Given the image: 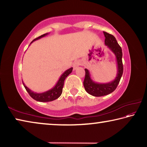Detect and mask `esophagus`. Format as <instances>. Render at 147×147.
I'll return each mask as SVG.
<instances>
[{
	"mask_svg": "<svg viewBox=\"0 0 147 147\" xmlns=\"http://www.w3.org/2000/svg\"><path fill=\"white\" fill-rule=\"evenodd\" d=\"M80 65V62L79 61H74V63H73V65L74 70H75V69H76L77 68H78Z\"/></svg>",
	"mask_w": 147,
	"mask_h": 147,
	"instance_id": "34e87169",
	"label": "esophagus"
}]
</instances>
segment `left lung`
Listing matches in <instances>:
<instances>
[{
    "label": "left lung",
    "mask_w": 147,
    "mask_h": 147,
    "mask_svg": "<svg viewBox=\"0 0 147 147\" xmlns=\"http://www.w3.org/2000/svg\"><path fill=\"white\" fill-rule=\"evenodd\" d=\"M104 35L105 36V41H104L105 45L113 52L116 57L117 73L116 78L113 81L106 84H99L94 82L91 78L89 71L85 69L86 75L84 81V88L89 94L94 96H105L115 91L123 73V65L122 61L123 53H122L121 47L119 46L115 38L113 35L109 34L106 32H104Z\"/></svg>",
    "instance_id": "1"
}]
</instances>
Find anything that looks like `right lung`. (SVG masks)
<instances>
[{
  "label": "right lung",
  "instance_id": "add662e5",
  "mask_svg": "<svg viewBox=\"0 0 147 147\" xmlns=\"http://www.w3.org/2000/svg\"><path fill=\"white\" fill-rule=\"evenodd\" d=\"M47 34H48V33L41 35V36L34 39V40L31 42V43L34 41H36L38 40V39H39L40 38H43V37L46 36ZM72 71H73V67L66 70L63 74H61V76H60V78H59L58 82L56 83L55 86L52 89H49L48 91L43 92V93H35V92L30 90L28 88H27V87L25 86V84L23 83V84L24 87L26 89V90L30 94V96L32 98H34V100L39 102H43L53 101L60 96V95L62 93V91H63L65 80L67 77L69 76V74L71 73Z\"/></svg>",
  "mask_w": 147,
  "mask_h": 147
}]
</instances>
